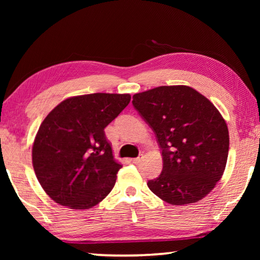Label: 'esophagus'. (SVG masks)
<instances>
[{
  "label": "esophagus",
  "instance_id": "obj_1",
  "mask_svg": "<svg viewBox=\"0 0 260 260\" xmlns=\"http://www.w3.org/2000/svg\"><path fill=\"white\" fill-rule=\"evenodd\" d=\"M143 159V155H140L139 157H136V158H133V159H132V161L134 162V164H139V162Z\"/></svg>",
  "mask_w": 260,
  "mask_h": 260
}]
</instances>
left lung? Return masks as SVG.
<instances>
[{
    "label": "left lung",
    "mask_w": 260,
    "mask_h": 260,
    "mask_svg": "<svg viewBox=\"0 0 260 260\" xmlns=\"http://www.w3.org/2000/svg\"><path fill=\"white\" fill-rule=\"evenodd\" d=\"M134 108L155 132L162 171L150 190L172 205L196 203L225 171L230 134L218 109L188 86H160L133 96Z\"/></svg>",
    "instance_id": "8db88e82"
}]
</instances>
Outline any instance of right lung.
Masks as SVG:
<instances>
[{"label": "right lung", "instance_id": "add662e5", "mask_svg": "<svg viewBox=\"0 0 260 260\" xmlns=\"http://www.w3.org/2000/svg\"><path fill=\"white\" fill-rule=\"evenodd\" d=\"M129 94L95 93L60 102L42 121L32 148L34 172L47 195L74 210L102 202L121 165L104 128L128 105Z\"/></svg>", "mask_w": 260, "mask_h": 260}]
</instances>
